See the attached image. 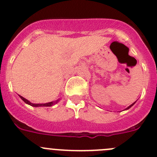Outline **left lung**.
Returning a JSON list of instances; mask_svg holds the SVG:
<instances>
[{
    "label": "left lung",
    "instance_id": "8db88e82",
    "mask_svg": "<svg viewBox=\"0 0 157 157\" xmlns=\"http://www.w3.org/2000/svg\"><path fill=\"white\" fill-rule=\"evenodd\" d=\"M135 102H134V103H132V104H131V105H129V106H128V108H127V109H130V108H131V106H132V105H134V104H135Z\"/></svg>",
    "mask_w": 157,
    "mask_h": 157
}]
</instances>
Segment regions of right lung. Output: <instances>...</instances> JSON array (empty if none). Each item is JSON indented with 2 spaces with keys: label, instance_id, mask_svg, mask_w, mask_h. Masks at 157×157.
<instances>
[{
  "label": "right lung",
  "instance_id": "right-lung-1",
  "mask_svg": "<svg viewBox=\"0 0 157 157\" xmlns=\"http://www.w3.org/2000/svg\"><path fill=\"white\" fill-rule=\"evenodd\" d=\"M19 97H20L21 98H22V100H23L24 102H26V104H28V105H31V106H33V107H39V106H52V105H55V104H56V103L58 102V101H59V99L56 100V101H51V102H48V103H44V104H33V103L30 102L29 101H28L27 99H26L25 98H23L22 96L19 95Z\"/></svg>",
  "mask_w": 157,
  "mask_h": 157
}]
</instances>
